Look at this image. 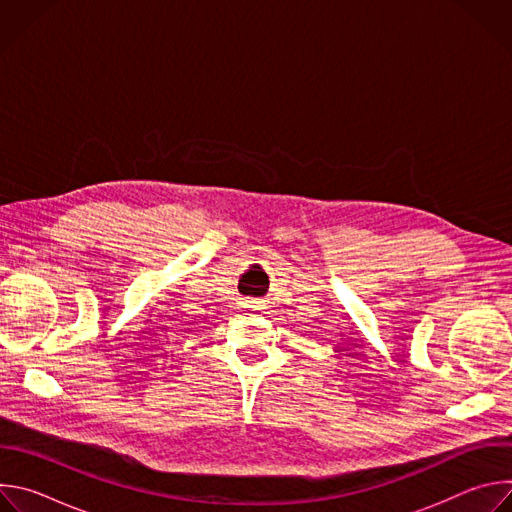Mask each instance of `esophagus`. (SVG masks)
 Wrapping results in <instances>:
<instances>
[{"label": "esophagus", "instance_id": "esophagus-1", "mask_svg": "<svg viewBox=\"0 0 512 512\" xmlns=\"http://www.w3.org/2000/svg\"><path fill=\"white\" fill-rule=\"evenodd\" d=\"M243 308H247L249 312H255V310H259V306H257V302H245V306Z\"/></svg>", "mask_w": 512, "mask_h": 512}]
</instances>
